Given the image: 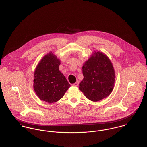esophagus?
<instances>
[{
    "mask_svg": "<svg viewBox=\"0 0 147 147\" xmlns=\"http://www.w3.org/2000/svg\"><path fill=\"white\" fill-rule=\"evenodd\" d=\"M78 85H79V81H77L76 82L73 84V86H75V87H77Z\"/></svg>",
    "mask_w": 147,
    "mask_h": 147,
    "instance_id": "34e87169",
    "label": "esophagus"
}]
</instances>
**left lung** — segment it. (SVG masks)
<instances>
[{
  "mask_svg": "<svg viewBox=\"0 0 147 147\" xmlns=\"http://www.w3.org/2000/svg\"><path fill=\"white\" fill-rule=\"evenodd\" d=\"M84 78L79 89L92 102H98L110 95L114 87L115 74L108 56L100 51H94L82 67Z\"/></svg>",
  "mask_w": 147,
  "mask_h": 147,
  "instance_id": "left-lung-1",
  "label": "left lung"
}]
</instances>
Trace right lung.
<instances>
[{"mask_svg": "<svg viewBox=\"0 0 147 147\" xmlns=\"http://www.w3.org/2000/svg\"><path fill=\"white\" fill-rule=\"evenodd\" d=\"M61 60L52 51L40 60L34 71L33 89L40 100L53 103L61 99L70 88L59 70Z\"/></svg>", "mask_w": 147, "mask_h": 147, "instance_id": "add662e5", "label": "right lung"}]
</instances>
